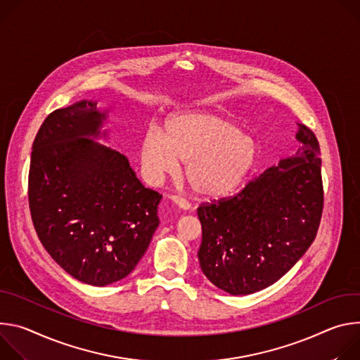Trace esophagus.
Here are the masks:
<instances>
[{
    "label": "esophagus",
    "mask_w": 360,
    "mask_h": 360,
    "mask_svg": "<svg viewBox=\"0 0 360 360\" xmlns=\"http://www.w3.org/2000/svg\"><path fill=\"white\" fill-rule=\"evenodd\" d=\"M169 198L172 200V203H173L174 206H177L179 209H181V210H188V209H190V203L186 200V198H183V197H180V195H176V194L170 195Z\"/></svg>",
    "instance_id": "obj_1"
}]
</instances>
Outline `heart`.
<instances>
[{"instance_id": "b5f03b06", "label": "heart", "mask_w": 360, "mask_h": 360, "mask_svg": "<svg viewBox=\"0 0 360 360\" xmlns=\"http://www.w3.org/2000/svg\"><path fill=\"white\" fill-rule=\"evenodd\" d=\"M259 157L256 139L233 120L210 111H186L167 118L165 130L150 126L140 141L144 173L153 181L173 176L186 162L194 193L221 198L249 179Z\"/></svg>"}]
</instances>
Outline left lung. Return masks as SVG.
<instances>
[{
  "mask_svg": "<svg viewBox=\"0 0 360 360\" xmlns=\"http://www.w3.org/2000/svg\"><path fill=\"white\" fill-rule=\"evenodd\" d=\"M297 127L296 154L234 197L197 209L203 231L198 262L226 293L252 295L271 286L314 240L323 210L321 147L311 130Z\"/></svg>",
  "mask_w": 360,
  "mask_h": 360,
  "instance_id": "left-lung-1",
  "label": "left lung"
}]
</instances>
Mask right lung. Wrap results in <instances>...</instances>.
<instances>
[{"mask_svg": "<svg viewBox=\"0 0 360 360\" xmlns=\"http://www.w3.org/2000/svg\"><path fill=\"white\" fill-rule=\"evenodd\" d=\"M108 111L82 100L53 111L32 143L28 200L49 255L77 281L107 286L129 276L160 223L162 194L124 154L96 140Z\"/></svg>", "mask_w": 360, "mask_h": 360, "instance_id": "obj_1", "label": "right lung"}]
</instances>
